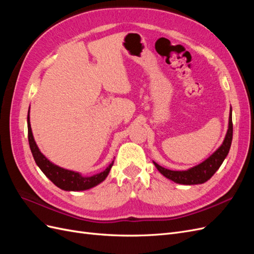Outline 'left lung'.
<instances>
[{"label":"left lung","instance_id":"obj_1","mask_svg":"<svg viewBox=\"0 0 254 254\" xmlns=\"http://www.w3.org/2000/svg\"><path fill=\"white\" fill-rule=\"evenodd\" d=\"M232 136H233V123H232V109H231V112H230V117H229V129L227 131V135L225 137L224 143H222L220 147L215 151L210 158H207L204 162L200 163L195 167H191L188 171H171V170H167V168L160 166L156 162L153 163H155L156 167L158 168V171L161 174L176 183L188 184V186L204 183L205 181L209 180L215 173H216V171L220 167L222 162H224V160L230 150V147H231Z\"/></svg>","mask_w":254,"mask_h":254}]
</instances>
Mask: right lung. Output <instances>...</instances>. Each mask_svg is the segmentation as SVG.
<instances>
[{"mask_svg": "<svg viewBox=\"0 0 254 254\" xmlns=\"http://www.w3.org/2000/svg\"><path fill=\"white\" fill-rule=\"evenodd\" d=\"M27 128H28L29 147H30V150H32L33 157L36 161L37 165L40 167V170L43 172V174L47 176L56 187L60 188L61 190H88L97 186L98 183L104 181L106 179V177L108 176L114 161H112V163L107 167L104 172L92 177H82L78 173L64 170V168H61L55 164L51 163L50 161L40 152L39 148H38V146L34 140L32 128H30V123H29V115H27Z\"/></svg>", "mask_w": 254, "mask_h": 254, "instance_id": "1", "label": "right lung"}]
</instances>
